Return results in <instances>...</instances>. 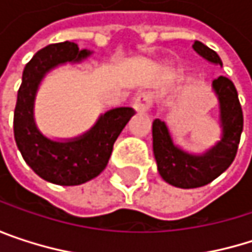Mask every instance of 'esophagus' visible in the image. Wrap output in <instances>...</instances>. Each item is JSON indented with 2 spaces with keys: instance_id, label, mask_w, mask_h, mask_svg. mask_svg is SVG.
<instances>
[{
  "instance_id": "esophagus-1",
  "label": "esophagus",
  "mask_w": 252,
  "mask_h": 252,
  "mask_svg": "<svg viewBox=\"0 0 252 252\" xmlns=\"http://www.w3.org/2000/svg\"><path fill=\"white\" fill-rule=\"evenodd\" d=\"M150 105H152V94L147 93V92L137 94V96L134 97V102H132V108H134V111L138 112V114L146 112V111L150 108Z\"/></svg>"
}]
</instances>
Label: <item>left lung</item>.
Wrapping results in <instances>:
<instances>
[{"label": "left lung", "mask_w": 252, "mask_h": 252, "mask_svg": "<svg viewBox=\"0 0 252 252\" xmlns=\"http://www.w3.org/2000/svg\"><path fill=\"white\" fill-rule=\"evenodd\" d=\"M192 49L206 61L222 65L219 55L195 40ZM219 102L220 140L203 153H189L174 143L169 128L160 120L153 121V153L160 176L178 188H198L223 174L233 162L244 126L242 109L233 83L220 76L212 83Z\"/></svg>", "instance_id": "left-lung-1"}]
</instances>
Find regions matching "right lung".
Wrapping results in <instances>:
<instances>
[{
  "label": "right lung",
  "mask_w": 252,
  "mask_h": 252,
  "mask_svg": "<svg viewBox=\"0 0 252 252\" xmlns=\"http://www.w3.org/2000/svg\"><path fill=\"white\" fill-rule=\"evenodd\" d=\"M92 55L74 42L48 45L27 63L14 109V138L25 162L42 179L57 185H80L108 165L114 143L134 115L121 106L102 114L89 131L73 138H51L34 121V100L45 76L65 64H80Z\"/></svg>",
  "instance_id": "1"
}]
</instances>
